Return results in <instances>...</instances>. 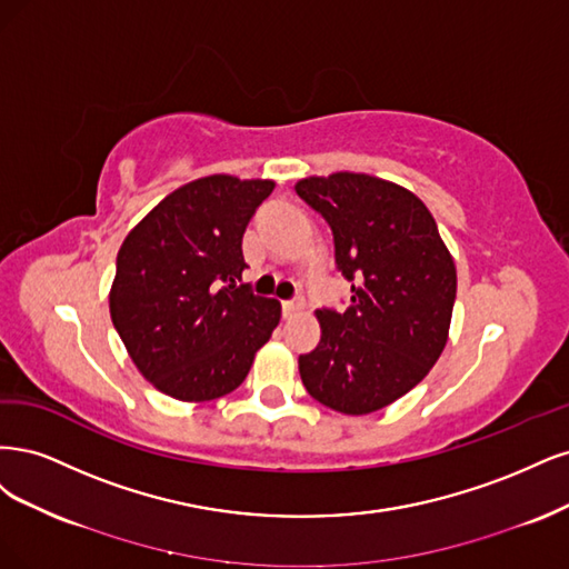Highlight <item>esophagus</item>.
Instances as JSON below:
<instances>
[{
    "mask_svg": "<svg viewBox=\"0 0 569 569\" xmlns=\"http://www.w3.org/2000/svg\"><path fill=\"white\" fill-rule=\"evenodd\" d=\"M281 309H283V317L290 319L292 315H296V311L302 309V300H300V298H298V300H283V302H281Z\"/></svg>",
    "mask_w": 569,
    "mask_h": 569,
    "instance_id": "1",
    "label": "esophagus"
}]
</instances>
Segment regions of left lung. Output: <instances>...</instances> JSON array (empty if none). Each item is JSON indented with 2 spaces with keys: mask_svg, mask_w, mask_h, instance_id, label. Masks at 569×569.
I'll use <instances>...</instances> for the list:
<instances>
[{
  "mask_svg": "<svg viewBox=\"0 0 569 569\" xmlns=\"http://www.w3.org/2000/svg\"><path fill=\"white\" fill-rule=\"evenodd\" d=\"M296 193L333 233L336 267L352 283L347 309L321 307V340L300 355V378L323 407L373 413L407 395L442 355L456 267L430 210L369 174L309 177Z\"/></svg>",
  "mask_w": 569,
  "mask_h": 569,
  "instance_id": "1",
  "label": "left lung"
}]
</instances>
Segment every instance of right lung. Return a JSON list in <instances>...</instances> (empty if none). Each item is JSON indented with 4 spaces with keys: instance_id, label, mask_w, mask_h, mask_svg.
<instances>
[{
    "instance_id": "add662e5",
    "label": "right lung",
    "mask_w": 569,
    "mask_h": 569,
    "mask_svg": "<svg viewBox=\"0 0 569 569\" xmlns=\"http://www.w3.org/2000/svg\"><path fill=\"white\" fill-rule=\"evenodd\" d=\"M273 181L212 174L172 191L127 233L111 319L137 369L181 401L233 392L281 305L238 283L243 233Z\"/></svg>"
}]
</instances>
